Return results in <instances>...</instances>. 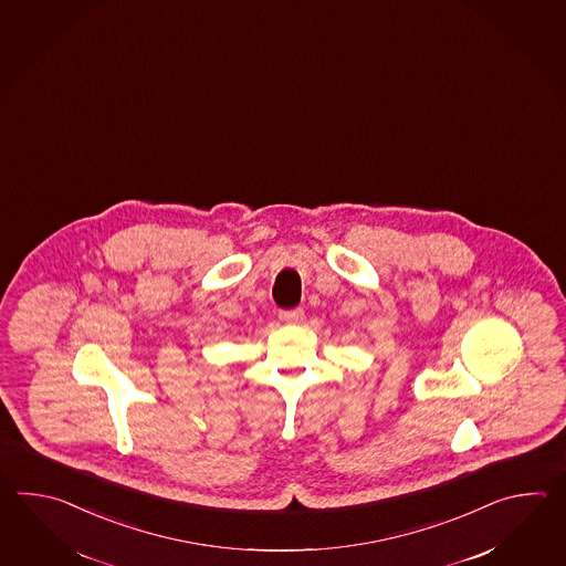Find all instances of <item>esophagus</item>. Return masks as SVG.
<instances>
[{
    "mask_svg": "<svg viewBox=\"0 0 566 566\" xmlns=\"http://www.w3.org/2000/svg\"><path fill=\"white\" fill-rule=\"evenodd\" d=\"M279 319H281L283 324H301V322H303V310H287V312H279Z\"/></svg>",
    "mask_w": 566,
    "mask_h": 566,
    "instance_id": "1",
    "label": "esophagus"
}]
</instances>
